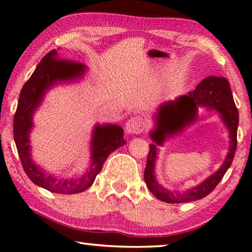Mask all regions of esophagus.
<instances>
[{"label":"esophagus","instance_id":"esophagus-1","mask_svg":"<svg viewBox=\"0 0 252 252\" xmlns=\"http://www.w3.org/2000/svg\"><path fill=\"white\" fill-rule=\"evenodd\" d=\"M146 125L145 121L142 120L140 116H134V118H131L129 121L126 122V133L133 134V133H141L142 131L145 130Z\"/></svg>","mask_w":252,"mask_h":252}]
</instances>
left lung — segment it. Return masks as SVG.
Masks as SVG:
<instances>
[{
  "label": "left lung",
  "instance_id": "1",
  "mask_svg": "<svg viewBox=\"0 0 252 252\" xmlns=\"http://www.w3.org/2000/svg\"><path fill=\"white\" fill-rule=\"evenodd\" d=\"M205 107L216 110L229 130L230 148L224 162L219 170L198 186L183 193H175L160 186L155 176L157 146L161 145L164 139L181 133L186 127L196 121L197 108ZM155 129L150 132L154 144L149 145L147 164L145 170V182L154 196L170 204H181L199 200L209 194L219 185L224 174L233 162L236 150V133L239 126V112L236 108L228 81L223 77L210 76L205 78L196 89L174 100L163 103L155 114Z\"/></svg>",
  "mask_w": 252,
  "mask_h": 252
}]
</instances>
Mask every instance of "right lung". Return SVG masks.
<instances>
[{"label": "right lung", "instance_id": "right-lung-1", "mask_svg": "<svg viewBox=\"0 0 252 252\" xmlns=\"http://www.w3.org/2000/svg\"><path fill=\"white\" fill-rule=\"evenodd\" d=\"M59 52L51 51L36 66L32 77L24 85L19 96L13 119V137L22 167L36 186L55 193L73 194L85 191L93 185L96 175L111 153L126 145L123 129L116 125H96L90 141V165L78 179H62L46 173L32 158L30 132L33 126L32 116L42 104L45 94L58 84L78 81L84 78L88 67L82 63L60 59Z\"/></svg>", "mask_w": 252, "mask_h": 252}]
</instances>
